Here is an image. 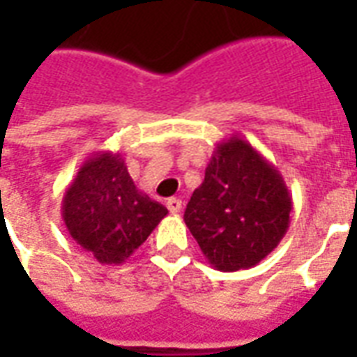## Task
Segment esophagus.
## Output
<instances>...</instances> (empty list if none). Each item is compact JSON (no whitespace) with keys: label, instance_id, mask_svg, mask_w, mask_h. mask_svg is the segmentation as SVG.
<instances>
[{"label":"esophagus","instance_id":"esophagus-1","mask_svg":"<svg viewBox=\"0 0 357 357\" xmlns=\"http://www.w3.org/2000/svg\"><path fill=\"white\" fill-rule=\"evenodd\" d=\"M166 206H168V210H170L172 214H179V210H181V199H178V197H172V199L166 201Z\"/></svg>","mask_w":357,"mask_h":357}]
</instances>
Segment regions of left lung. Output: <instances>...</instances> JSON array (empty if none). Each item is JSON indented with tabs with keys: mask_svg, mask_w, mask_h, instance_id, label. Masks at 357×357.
Instances as JSON below:
<instances>
[{
	"mask_svg": "<svg viewBox=\"0 0 357 357\" xmlns=\"http://www.w3.org/2000/svg\"><path fill=\"white\" fill-rule=\"evenodd\" d=\"M291 212L279 170L247 139L231 135L218 143L183 220L210 266L239 271L255 268L277 248Z\"/></svg>",
	"mask_w": 357,
	"mask_h": 357,
	"instance_id": "obj_1",
	"label": "left lung"
}]
</instances>
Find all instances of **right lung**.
Masks as SVG:
<instances>
[{"mask_svg":"<svg viewBox=\"0 0 357 357\" xmlns=\"http://www.w3.org/2000/svg\"><path fill=\"white\" fill-rule=\"evenodd\" d=\"M61 214L70 237L101 264H124L168 210L141 193L120 153L97 151L66 187Z\"/></svg>","mask_w":357,"mask_h":357,"instance_id":"right-lung-1","label":"right lung"}]
</instances>
